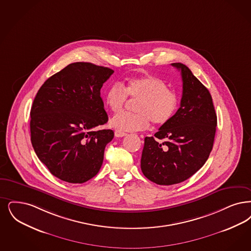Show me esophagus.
Instances as JSON below:
<instances>
[{
  "label": "esophagus",
  "instance_id": "34e87169",
  "mask_svg": "<svg viewBox=\"0 0 251 251\" xmlns=\"http://www.w3.org/2000/svg\"><path fill=\"white\" fill-rule=\"evenodd\" d=\"M126 135H127V133L124 132V131H121L120 130H115V136L116 137H123V136H126Z\"/></svg>",
  "mask_w": 251,
  "mask_h": 251
}]
</instances>
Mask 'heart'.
<instances>
[{"mask_svg":"<svg viewBox=\"0 0 251 251\" xmlns=\"http://www.w3.org/2000/svg\"><path fill=\"white\" fill-rule=\"evenodd\" d=\"M128 96L136 100V113H120L115 115L110 125L121 131L146 130L150 122L163 125L171 121L178 106V96L168 89L160 77L144 75L132 77L122 85L111 84L105 92V102L112 112H120L124 107Z\"/></svg>","mask_w":251,"mask_h":251,"instance_id":"1","label":"heart"}]
</instances>
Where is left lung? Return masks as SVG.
Segmentation results:
<instances>
[{"mask_svg": "<svg viewBox=\"0 0 251 251\" xmlns=\"http://www.w3.org/2000/svg\"><path fill=\"white\" fill-rule=\"evenodd\" d=\"M183 91L180 107L171 121L146 137L141 157L144 176L158 185H174L190 178L207 161L215 139L217 114L210 92L180 62ZM157 139L163 140L159 143Z\"/></svg>", "mask_w": 251, "mask_h": 251, "instance_id": "1", "label": "left lung"}]
</instances>
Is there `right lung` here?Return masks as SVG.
Returning <instances> with one entry per match:
<instances>
[{
  "label": "right lung",
  "instance_id": "1",
  "mask_svg": "<svg viewBox=\"0 0 251 251\" xmlns=\"http://www.w3.org/2000/svg\"><path fill=\"white\" fill-rule=\"evenodd\" d=\"M114 71L74 62L41 87L30 109V141L37 157L60 180L81 184L100 171L112 130L100 90Z\"/></svg>",
  "mask_w": 251,
  "mask_h": 251
}]
</instances>
